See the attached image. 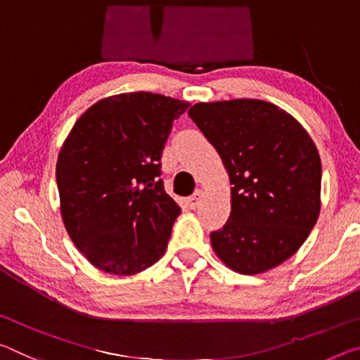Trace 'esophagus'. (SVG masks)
<instances>
[{
	"label": "esophagus",
	"instance_id": "1",
	"mask_svg": "<svg viewBox=\"0 0 360 360\" xmlns=\"http://www.w3.org/2000/svg\"><path fill=\"white\" fill-rule=\"evenodd\" d=\"M202 198H203V192L202 191H197L192 197L187 198V207H189L191 210H195L198 205L202 203Z\"/></svg>",
	"mask_w": 360,
	"mask_h": 360
}]
</instances>
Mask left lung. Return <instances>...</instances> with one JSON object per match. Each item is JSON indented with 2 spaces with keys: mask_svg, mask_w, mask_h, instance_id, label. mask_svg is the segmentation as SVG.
Instances as JSON below:
<instances>
[{
  "mask_svg": "<svg viewBox=\"0 0 360 360\" xmlns=\"http://www.w3.org/2000/svg\"><path fill=\"white\" fill-rule=\"evenodd\" d=\"M189 117L231 182V214L211 232L216 256L238 274L271 271L298 252L321 213L322 165L298 120L259 99L198 102Z\"/></svg>",
  "mask_w": 360,
  "mask_h": 360,
  "instance_id": "left-lung-1",
  "label": "left lung"
}]
</instances>
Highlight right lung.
<instances>
[{
	"label": "right lung",
	"instance_id": "add662e5",
	"mask_svg": "<svg viewBox=\"0 0 360 360\" xmlns=\"http://www.w3.org/2000/svg\"><path fill=\"white\" fill-rule=\"evenodd\" d=\"M191 104L168 96H108L79 117L56 163L60 218L98 269L134 276L165 255L181 208L158 179L173 122Z\"/></svg>",
	"mask_w": 360,
	"mask_h": 360
}]
</instances>
